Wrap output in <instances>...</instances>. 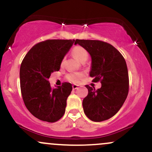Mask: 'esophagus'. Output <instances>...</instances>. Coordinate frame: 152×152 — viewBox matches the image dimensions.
<instances>
[{
  "mask_svg": "<svg viewBox=\"0 0 152 152\" xmlns=\"http://www.w3.org/2000/svg\"><path fill=\"white\" fill-rule=\"evenodd\" d=\"M78 85H76V84H74V85H72V88L74 89V90H75V89H77L78 88Z\"/></svg>",
  "mask_w": 152,
  "mask_h": 152,
  "instance_id": "esophagus-1",
  "label": "esophagus"
}]
</instances>
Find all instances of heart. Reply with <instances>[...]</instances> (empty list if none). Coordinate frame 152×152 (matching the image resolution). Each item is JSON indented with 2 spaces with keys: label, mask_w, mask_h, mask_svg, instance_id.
Wrapping results in <instances>:
<instances>
[{
  "label": "heart",
  "mask_w": 152,
  "mask_h": 152,
  "mask_svg": "<svg viewBox=\"0 0 152 152\" xmlns=\"http://www.w3.org/2000/svg\"><path fill=\"white\" fill-rule=\"evenodd\" d=\"M72 55L77 59L78 61H80L81 63L83 61H86L88 58V52L83 47L80 45L75 46L72 50ZM64 63V60L62 61V64ZM83 77V74L81 73H71L67 75L68 80L71 81L72 83H77L81 78Z\"/></svg>",
  "instance_id": "heart-1"
}]
</instances>
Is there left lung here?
<instances>
[{
    "instance_id": "left-lung-1",
    "label": "left lung",
    "mask_w": 152,
    "mask_h": 152,
    "mask_svg": "<svg viewBox=\"0 0 152 152\" xmlns=\"http://www.w3.org/2000/svg\"><path fill=\"white\" fill-rule=\"evenodd\" d=\"M86 49L91 57L90 76L93 82L101 81L96 90L86 85L88 94L83 99L85 114L91 120L102 122L115 115L128 94L129 78L126 62L122 55L111 44L94 40H78L75 45Z\"/></svg>"
}]
</instances>
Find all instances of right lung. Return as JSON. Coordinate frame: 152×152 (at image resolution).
Returning <instances> with one entry per match:
<instances>
[{
    "label": "right lung",
    "instance_id": "right-lung-1",
    "mask_svg": "<svg viewBox=\"0 0 152 152\" xmlns=\"http://www.w3.org/2000/svg\"><path fill=\"white\" fill-rule=\"evenodd\" d=\"M75 40H47L34 45L21 64L19 77L22 98L27 109L43 121L54 122L63 117L72 84L64 83L52 88L50 74L58 71L64 57Z\"/></svg>",
    "mask_w": 152,
    "mask_h": 152
}]
</instances>
